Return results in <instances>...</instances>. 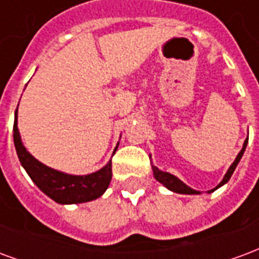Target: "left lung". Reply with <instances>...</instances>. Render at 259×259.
<instances>
[{
    "instance_id": "1",
    "label": "left lung",
    "mask_w": 259,
    "mask_h": 259,
    "mask_svg": "<svg viewBox=\"0 0 259 259\" xmlns=\"http://www.w3.org/2000/svg\"><path fill=\"white\" fill-rule=\"evenodd\" d=\"M247 143H248V137L244 140V144H243V148H241V151L237 154V157H236V159H234V162L229 166L228 172L225 174V176H223L222 182L219 183V185L213 189V190H209L208 193H212V191H215L217 189H219V187H222L223 185H226L229 182V179L232 178V175H233L234 169H236V166L239 165L240 159H241V157H243V154H244L245 151V147H247ZM152 172H154V178L161 183V185H163L168 190L174 191V193H179V194H201L200 191L194 190V189H191V187H189V186L186 185V183H183L182 180L179 179V178H176L175 175L169 174V172H163V170H161V169H158L155 165H152Z\"/></svg>"
}]
</instances>
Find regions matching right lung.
<instances>
[{
    "label": "right lung",
    "instance_id": "right-lung-1",
    "mask_svg": "<svg viewBox=\"0 0 259 259\" xmlns=\"http://www.w3.org/2000/svg\"><path fill=\"white\" fill-rule=\"evenodd\" d=\"M14 144L16 154L22 166L30 176L33 183L51 200L62 205L69 204H81L100 198L112 178V161L109 159L107 165L101 169L89 175H69L57 169H53L41 163L26 150L20 139L18 129V108L15 111L14 122ZM119 143L113 150V154L118 150Z\"/></svg>",
    "mask_w": 259,
    "mask_h": 259
}]
</instances>
